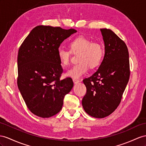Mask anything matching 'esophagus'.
<instances>
[{"mask_svg": "<svg viewBox=\"0 0 146 146\" xmlns=\"http://www.w3.org/2000/svg\"><path fill=\"white\" fill-rule=\"evenodd\" d=\"M73 83L74 84H77L80 82V80H78V79H73Z\"/></svg>", "mask_w": 146, "mask_h": 146, "instance_id": "34e87169", "label": "esophagus"}]
</instances>
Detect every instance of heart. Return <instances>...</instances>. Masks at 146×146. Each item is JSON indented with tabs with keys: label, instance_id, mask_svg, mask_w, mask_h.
Here are the masks:
<instances>
[{
	"label": "heart",
	"instance_id": "1",
	"mask_svg": "<svg viewBox=\"0 0 146 146\" xmlns=\"http://www.w3.org/2000/svg\"><path fill=\"white\" fill-rule=\"evenodd\" d=\"M70 50L60 47L57 50V57L61 66L68 65L71 52L78 55L77 61L79 62L67 71L65 75L73 79L80 78L88 70L95 69L101 64L104 57V48L101 43L92 42L84 36H78L69 44Z\"/></svg>",
	"mask_w": 146,
	"mask_h": 146
}]
</instances>
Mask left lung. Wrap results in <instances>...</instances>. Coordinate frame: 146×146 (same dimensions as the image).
Here are the masks:
<instances>
[{"instance_id":"8db88e82","label":"left lung","mask_w":146,"mask_h":146,"mask_svg":"<svg viewBox=\"0 0 146 146\" xmlns=\"http://www.w3.org/2000/svg\"><path fill=\"white\" fill-rule=\"evenodd\" d=\"M105 55L99 69L83 80L87 92L82 100L86 113L102 118L110 115L120 104L128 83L129 52L124 41L109 29H100Z\"/></svg>"}]
</instances>
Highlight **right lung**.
<instances>
[{
    "label": "right lung",
    "mask_w": 146,
    "mask_h": 146,
    "mask_svg": "<svg viewBox=\"0 0 146 146\" xmlns=\"http://www.w3.org/2000/svg\"><path fill=\"white\" fill-rule=\"evenodd\" d=\"M77 31L39 25L33 28L18 50L17 84L33 114L51 117L61 110L63 99L73 86L71 78L60 80L57 57L60 44Z\"/></svg>",
    "instance_id": "right-lung-1"
}]
</instances>
